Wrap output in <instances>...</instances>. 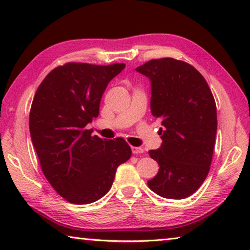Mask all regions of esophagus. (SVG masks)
<instances>
[{"label":"esophagus","instance_id":"obj_1","mask_svg":"<svg viewBox=\"0 0 250 250\" xmlns=\"http://www.w3.org/2000/svg\"><path fill=\"white\" fill-rule=\"evenodd\" d=\"M131 151L133 154H141L143 153V149L140 146H131Z\"/></svg>","mask_w":250,"mask_h":250}]
</instances>
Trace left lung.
<instances>
[{"mask_svg":"<svg viewBox=\"0 0 250 250\" xmlns=\"http://www.w3.org/2000/svg\"><path fill=\"white\" fill-rule=\"evenodd\" d=\"M151 83V112L162 120V145L149 154L159 172L147 185L155 194L182 200L208 174L217 131L216 104L204 77L188 62L152 59L138 68Z\"/></svg>","mask_w":250,"mask_h":250,"instance_id":"left-lung-1","label":"left lung"}]
</instances>
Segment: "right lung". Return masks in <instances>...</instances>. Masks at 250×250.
<instances>
[{
  "label": "right lung",
  "instance_id": "add662e5",
  "mask_svg": "<svg viewBox=\"0 0 250 250\" xmlns=\"http://www.w3.org/2000/svg\"><path fill=\"white\" fill-rule=\"evenodd\" d=\"M125 67L68 62L46 76L33 99L29 132L42 171L73 204H90L105 195L117 167L131 156L122 138L103 140L86 129L99 115L110 80Z\"/></svg>",
  "mask_w": 250,
  "mask_h": 250
}]
</instances>
